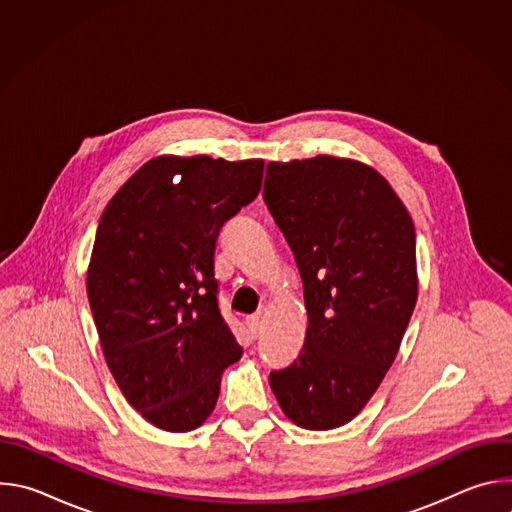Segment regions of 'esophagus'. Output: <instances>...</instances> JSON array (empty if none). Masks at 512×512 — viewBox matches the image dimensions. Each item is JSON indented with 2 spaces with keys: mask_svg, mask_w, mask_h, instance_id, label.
<instances>
[{
  "mask_svg": "<svg viewBox=\"0 0 512 512\" xmlns=\"http://www.w3.org/2000/svg\"><path fill=\"white\" fill-rule=\"evenodd\" d=\"M247 328L251 330V334H257L259 328H261V314H253V316H247Z\"/></svg>",
  "mask_w": 512,
  "mask_h": 512,
  "instance_id": "obj_1",
  "label": "esophagus"
}]
</instances>
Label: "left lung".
<instances>
[{"label": "left lung", "instance_id": "8db88e82", "mask_svg": "<svg viewBox=\"0 0 512 512\" xmlns=\"http://www.w3.org/2000/svg\"><path fill=\"white\" fill-rule=\"evenodd\" d=\"M263 198L308 310L300 356L269 385L296 425L334 429L367 405L397 356L417 302L415 227L377 170L334 156L269 162Z\"/></svg>", "mask_w": 512, "mask_h": 512}]
</instances>
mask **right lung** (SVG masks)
<instances>
[{"label": "right lung", "mask_w": 512, "mask_h": 512, "mask_svg": "<svg viewBox=\"0 0 512 512\" xmlns=\"http://www.w3.org/2000/svg\"><path fill=\"white\" fill-rule=\"evenodd\" d=\"M263 160L160 156L101 214L87 296L107 367L129 405L166 431L212 413L243 354L218 308L214 249L261 190Z\"/></svg>", "instance_id": "obj_1"}]
</instances>
